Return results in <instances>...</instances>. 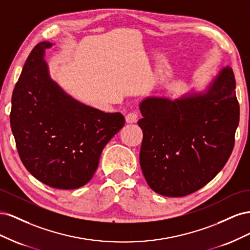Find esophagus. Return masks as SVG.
Wrapping results in <instances>:
<instances>
[{"instance_id":"1","label":"esophagus","mask_w":250,"mask_h":250,"mask_svg":"<svg viewBox=\"0 0 250 250\" xmlns=\"http://www.w3.org/2000/svg\"><path fill=\"white\" fill-rule=\"evenodd\" d=\"M139 119V116L137 112H128L126 117H125V120L127 123H135Z\"/></svg>"}]
</instances>
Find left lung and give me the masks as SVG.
<instances>
[{
	"instance_id": "obj_1",
	"label": "left lung",
	"mask_w": 250,
	"mask_h": 250,
	"mask_svg": "<svg viewBox=\"0 0 250 250\" xmlns=\"http://www.w3.org/2000/svg\"><path fill=\"white\" fill-rule=\"evenodd\" d=\"M140 164L148 186L183 197L208 184L231 154L240 106L231 67L219 70L202 90L140 102Z\"/></svg>"
}]
</instances>
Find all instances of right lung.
<instances>
[{
    "label": "right lung",
    "instance_id": "obj_1",
    "mask_svg": "<svg viewBox=\"0 0 250 250\" xmlns=\"http://www.w3.org/2000/svg\"><path fill=\"white\" fill-rule=\"evenodd\" d=\"M50 42L37 43L12 94L11 130L21 163L42 184L73 190L94 176L102 150L125 124L66 94L44 60Z\"/></svg>",
    "mask_w": 250,
    "mask_h": 250
}]
</instances>
